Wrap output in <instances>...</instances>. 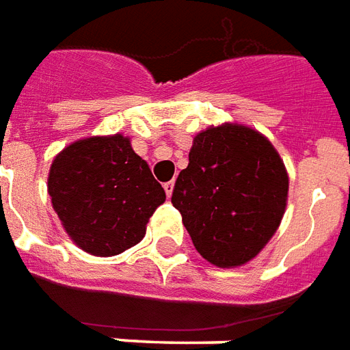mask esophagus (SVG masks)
<instances>
[{
  "label": "esophagus",
  "instance_id": "esophagus-1",
  "mask_svg": "<svg viewBox=\"0 0 350 350\" xmlns=\"http://www.w3.org/2000/svg\"><path fill=\"white\" fill-rule=\"evenodd\" d=\"M173 188H175V183H173V180H170V183H165V185H163V190H165V194H167V198H170V196L173 194Z\"/></svg>",
  "mask_w": 350,
  "mask_h": 350
}]
</instances>
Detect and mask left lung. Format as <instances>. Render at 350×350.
I'll list each match as a JSON object with an SVG mask.
<instances>
[{
    "mask_svg": "<svg viewBox=\"0 0 350 350\" xmlns=\"http://www.w3.org/2000/svg\"><path fill=\"white\" fill-rule=\"evenodd\" d=\"M286 198L288 173L269 139L249 126L226 122L196 135L171 203L203 258L237 267L273 237Z\"/></svg>",
    "mask_w": 350,
    "mask_h": 350,
    "instance_id": "8db88e82",
    "label": "left lung"
}]
</instances>
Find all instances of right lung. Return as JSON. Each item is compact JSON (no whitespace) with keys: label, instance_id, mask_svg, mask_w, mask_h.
<instances>
[{"label":"right lung","instance_id":"add662e5","mask_svg":"<svg viewBox=\"0 0 350 350\" xmlns=\"http://www.w3.org/2000/svg\"><path fill=\"white\" fill-rule=\"evenodd\" d=\"M46 187L71 241L94 256L137 245L165 202L162 185L122 133L68 145L52 160Z\"/></svg>","mask_w":350,"mask_h":350}]
</instances>
